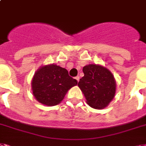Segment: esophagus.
Wrapping results in <instances>:
<instances>
[{
    "mask_svg": "<svg viewBox=\"0 0 146 146\" xmlns=\"http://www.w3.org/2000/svg\"><path fill=\"white\" fill-rule=\"evenodd\" d=\"M75 79H76L77 82H79V76H76Z\"/></svg>",
    "mask_w": 146,
    "mask_h": 146,
    "instance_id": "esophagus-1",
    "label": "esophagus"
}]
</instances>
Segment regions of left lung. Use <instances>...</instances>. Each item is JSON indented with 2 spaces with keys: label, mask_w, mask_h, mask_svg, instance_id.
<instances>
[{
  "label": "left lung",
  "mask_w": 146,
  "mask_h": 146,
  "mask_svg": "<svg viewBox=\"0 0 146 146\" xmlns=\"http://www.w3.org/2000/svg\"><path fill=\"white\" fill-rule=\"evenodd\" d=\"M84 76L78 85L83 92L87 104L94 109L108 106L115 94V81L110 70L100 65L89 64L83 67Z\"/></svg>",
  "instance_id": "obj_1"
}]
</instances>
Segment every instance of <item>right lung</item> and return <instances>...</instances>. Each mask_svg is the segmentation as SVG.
Here are the masks:
<instances>
[{"label": "right lung", "mask_w": 146, "mask_h": 146, "mask_svg": "<svg viewBox=\"0 0 146 146\" xmlns=\"http://www.w3.org/2000/svg\"><path fill=\"white\" fill-rule=\"evenodd\" d=\"M77 83L76 79L70 76L65 68L51 64L36 71L31 86L36 100L46 106H55L61 103L67 91Z\"/></svg>", "instance_id": "right-lung-1"}]
</instances>
